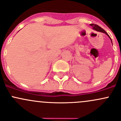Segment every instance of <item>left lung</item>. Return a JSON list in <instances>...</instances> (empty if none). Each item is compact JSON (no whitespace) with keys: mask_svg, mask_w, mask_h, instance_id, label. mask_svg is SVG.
<instances>
[{"mask_svg":"<svg viewBox=\"0 0 121 121\" xmlns=\"http://www.w3.org/2000/svg\"><path fill=\"white\" fill-rule=\"evenodd\" d=\"M90 25H91V26H92L93 27V29L96 30L98 31V32H102V33H105V34H106V35H107V36H108V37H109V38H110V39H111H111L110 38V36H109V35H108V33H107V32H106V31H105L103 29H102V28H101V27H100L99 26V25H96V24H90ZM111 42H112V40H111Z\"/></svg>","mask_w":121,"mask_h":121,"instance_id":"8db88e82","label":"left lung"}]
</instances>
